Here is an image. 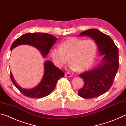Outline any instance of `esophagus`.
I'll use <instances>...</instances> for the list:
<instances>
[{
	"label": "esophagus",
	"mask_w": 126,
	"mask_h": 126,
	"mask_svg": "<svg viewBox=\"0 0 126 126\" xmlns=\"http://www.w3.org/2000/svg\"><path fill=\"white\" fill-rule=\"evenodd\" d=\"M65 76L67 77H72L73 76H72V74H71L69 73H65Z\"/></svg>",
	"instance_id": "1"
}]
</instances>
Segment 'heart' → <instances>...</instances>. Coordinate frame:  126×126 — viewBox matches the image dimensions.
<instances>
[{"label":"heart","instance_id":"obj_1","mask_svg":"<svg viewBox=\"0 0 126 126\" xmlns=\"http://www.w3.org/2000/svg\"><path fill=\"white\" fill-rule=\"evenodd\" d=\"M97 51V44L93 40H82L73 37L62 43L60 48H52L50 56L57 67H63L69 58V69L81 72L93 63Z\"/></svg>","mask_w":126,"mask_h":126}]
</instances>
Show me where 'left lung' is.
Returning a JSON list of instances; mask_svg holds the SVG:
<instances>
[{
  "mask_svg": "<svg viewBox=\"0 0 126 126\" xmlns=\"http://www.w3.org/2000/svg\"><path fill=\"white\" fill-rule=\"evenodd\" d=\"M79 36H88L94 40L103 58L94 68L79 74L84 82L78 91L83 98H92L107 92L112 86L119 67L118 49L110 36L96 29L82 32Z\"/></svg>",
  "mask_w": 126,
  "mask_h": 126,
  "instance_id": "obj_1",
  "label": "left lung"
}]
</instances>
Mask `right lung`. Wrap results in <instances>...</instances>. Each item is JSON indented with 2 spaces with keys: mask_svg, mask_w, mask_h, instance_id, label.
Segmentation results:
<instances>
[{
  "mask_svg": "<svg viewBox=\"0 0 126 126\" xmlns=\"http://www.w3.org/2000/svg\"><path fill=\"white\" fill-rule=\"evenodd\" d=\"M57 38L47 33H28L17 38L13 43L10 48L11 51L16 47L22 44H27L34 47L41 52L43 58H46L52 47L56 42ZM44 75L38 86L32 89H23L15 82L10 72V79L16 88L25 96L40 98L49 94L54 90L59 79L64 76V72L53 64L50 61H47L44 63Z\"/></svg>",
  "mask_w": 126,
  "mask_h": 126,
  "instance_id": "right-lung-1",
  "label": "right lung"
}]
</instances>
